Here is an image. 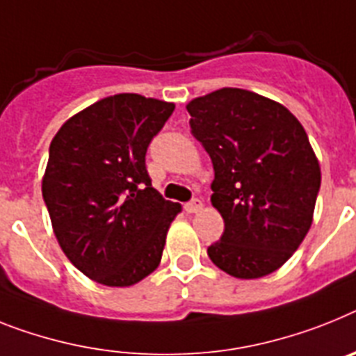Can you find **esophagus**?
Returning <instances> with one entry per match:
<instances>
[{
    "label": "esophagus",
    "instance_id": "obj_1",
    "mask_svg": "<svg viewBox=\"0 0 356 356\" xmlns=\"http://www.w3.org/2000/svg\"><path fill=\"white\" fill-rule=\"evenodd\" d=\"M184 210H186L188 213H199V211L202 210V201H199V199H193V201H190L184 204Z\"/></svg>",
    "mask_w": 356,
    "mask_h": 356
}]
</instances>
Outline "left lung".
<instances>
[{
	"instance_id": "left-lung-1",
	"label": "left lung",
	"mask_w": 356,
	"mask_h": 356,
	"mask_svg": "<svg viewBox=\"0 0 356 356\" xmlns=\"http://www.w3.org/2000/svg\"><path fill=\"white\" fill-rule=\"evenodd\" d=\"M186 110L213 164L211 204L224 219L208 257L235 279L273 273L313 222L321 164L306 130L284 104L243 88L195 97Z\"/></svg>"
}]
</instances>
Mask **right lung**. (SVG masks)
<instances>
[{"label": "right lung", "instance_id": "add662e5", "mask_svg": "<svg viewBox=\"0 0 356 356\" xmlns=\"http://www.w3.org/2000/svg\"><path fill=\"white\" fill-rule=\"evenodd\" d=\"M173 108L139 94L110 95L63 122L50 143L41 192L54 235L99 284L128 288L148 277L183 210L152 188L145 164Z\"/></svg>", "mask_w": 356, "mask_h": 356}]
</instances>
